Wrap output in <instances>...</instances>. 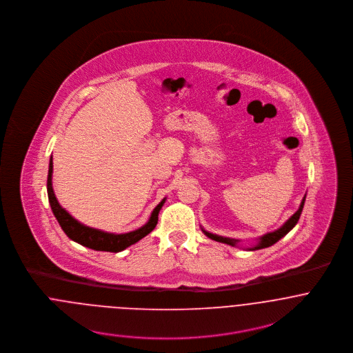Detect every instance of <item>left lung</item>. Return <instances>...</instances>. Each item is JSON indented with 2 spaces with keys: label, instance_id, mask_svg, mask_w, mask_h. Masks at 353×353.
<instances>
[{
  "label": "left lung",
  "instance_id": "1",
  "mask_svg": "<svg viewBox=\"0 0 353 353\" xmlns=\"http://www.w3.org/2000/svg\"><path fill=\"white\" fill-rule=\"evenodd\" d=\"M304 201H305V194H304V197H303L302 202H301V205H299V209L280 227V228H277V230H274V231H272V232H266L265 235H262V236H259V238H256V242H255V245L252 246V248H246V250H259V249H265V248H269V246H272V245H274L276 242H279L281 238H284L296 224H298V221H299V217H301V214H302L303 206H304ZM202 232L208 236V238H210L212 241H216V242H220V243H225V245H230V246H232V248H239L238 245H239V239H234V238H225V236H220V235H216V234H212V232H209V231H206V230H203L202 228Z\"/></svg>",
  "mask_w": 353,
  "mask_h": 353
}]
</instances>
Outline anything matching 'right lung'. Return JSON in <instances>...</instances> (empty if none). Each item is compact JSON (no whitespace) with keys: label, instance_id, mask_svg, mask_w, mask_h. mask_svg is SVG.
Segmentation results:
<instances>
[{"label":"right lung","instance_id":"add662e5","mask_svg":"<svg viewBox=\"0 0 353 353\" xmlns=\"http://www.w3.org/2000/svg\"><path fill=\"white\" fill-rule=\"evenodd\" d=\"M48 196H49L51 210H52L58 224L61 225V228L63 230V232L66 234V236L69 239H72L73 242H76L84 248H88V249H92L97 252H122V250L128 249L129 246L137 243L139 241H141L144 236H147L150 232H152L157 224L159 212L167 200V199H163L161 201L159 202L156 205V208L152 210L148 221L143 227H140L134 231L125 232V234H114V232H105V231H101L98 228L88 227V225L80 223L79 220H76L68 210H65V208H62L59 205V202L57 200L54 190H52V156H51L50 163H49Z\"/></svg>","mask_w":353,"mask_h":353}]
</instances>
